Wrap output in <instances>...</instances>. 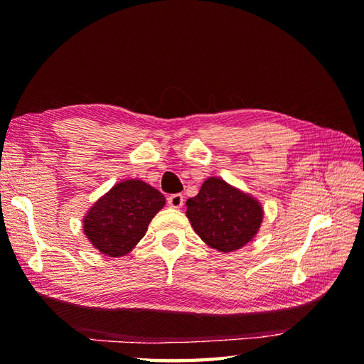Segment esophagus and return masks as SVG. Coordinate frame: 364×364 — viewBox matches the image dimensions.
Returning a JSON list of instances; mask_svg holds the SVG:
<instances>
[{"instance_id": "1", "label": "esophagus", "mask_w": 364, "mask_h": 364, "mask_svg": "<svg viewBox=\"0 0 364 364\" xmlns=\"http://www.w3.org/2000/svg\"><path fill=\"white\" fill-rule=\"evenodd\" d=\"M183 202H184V198L181 194H172L167 197V203L170 208H173V210H180V208L183 206Z\"/></svg>"}]
</instances>
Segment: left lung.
Instances as JSON below:
<instances>
[{"mask_svg": "<svg viewBox=\"0 0 364 364\" xmlns=\"http://www.w3.org/2000/svg\"><path fill=\"white\" fill-rule=\"evenodd\" d=\"M186 215L205 244L230 253L257 236L264 210L257 198L219 176L206 178L196 197L188 198Z\"/></svg>", "mask_w": 364, "mask_h": 364, "instance_id": "left-lung-1", "label": "left lung"}]
</instances>
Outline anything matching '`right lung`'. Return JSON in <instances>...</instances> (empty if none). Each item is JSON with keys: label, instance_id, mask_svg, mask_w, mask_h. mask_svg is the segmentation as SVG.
<instances>
[{"label": "right lung", "instance_id": "obj_1", "mask_svg": "<svg viewBox=\"0 0 364 364\" xmlns=\"http://www.w3.org/2000/svg\"><path fill=\"white\" fill-rule=\"evenodd\" d=\"M164 205L166 197L149 183L123 180L89 208L82 219L84 235L106 257H125Z\"/></svg>", "mask_w": 364, "mask_h": 364}]
</instances>
